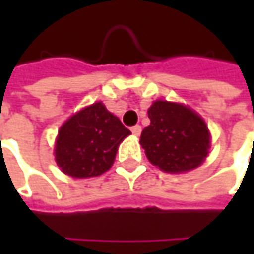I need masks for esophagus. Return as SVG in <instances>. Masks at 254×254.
<instances>
[{
  "label": "esophagus",
  "mask_w": 254,
  "mask_h": 254,
  "mask_svg": "<svg viewBox=\"0 0 254 254\" xmlns=\"http://www.w3.org/2000/svg\"><path fill=\"white\" fill-rule=\"evenodd\" d=\"M130 130H132V133H133V135H139V133H141V130H142V127H139V125H135V127H130Z\"/></svg>",
  "instance_id": "esophagus-1"
}]
</instances>
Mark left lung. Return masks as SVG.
<instances>
[{
	"label": "left lung",
	"instance_id": "1",
	"mask_svg": "<svg viewBox=\"0 0 254 254\" xmlns=\"http://www.w3.org/2000/svg\"><path fill=\"white\" fill-rule=\"evenodd\" d=\"M150 125L139 144L147 159L165 172H187L203 163L210 147L204 121L182 104L154 101L148 109Z\"/></svg>",
	"mask_w": 254,
	"mask_h": 254
}]
</instances>
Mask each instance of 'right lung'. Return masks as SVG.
I'll return each instance as SVG.
<instances>
[{"label":"right lung","instance_id":"obj_1","mask_svg":"<svg viewBox=\"0 0 254 254\" xmlns=\"http://www.w3.org/2000/svg\"><path fill=\"white\" fill-rule=\"evenodd\" d=\"M129 133L103 103H95L60 127L56 162L70 177H98L112 168L119 144Z\"/></svg>","mask_w":254,"mask_h":254}]
</instances>
